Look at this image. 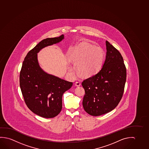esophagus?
<instances>
[{
  "mask_svg": "<svg viewBox=\"0 0 149 149\" xmlns=\"http://www.w3.org/2000/svg\"><path fill=\"white\" fill-rule=\"evenodd\" d=\"M75 85L77 86H79L81 85V83L80 81H77L75 82Z\"/></svg>",
  "mask_w": 149,
  "mask_h": 149,
  "instance_id": "34e87169",
  "label": "esophagus"
}]
</instances>
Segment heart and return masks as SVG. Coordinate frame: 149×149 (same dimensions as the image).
Instances as JSON below:
<instances>
[{"label":"heart","mask_w":149,"mask_h":149,"mask_svg":"<svg viewBox=\"0 0 149 149\" xmlns=\"http://www.w3.org/2000/svg\"><path fill=\"white\" fill-rule=\"evenodd\" d=\"M104 57L100 47L88 43L78 45L69 54L68 61L76 65L78 74L83 77L92 76L100 68Z\"/></svg>","instance_id":"heart-1"}]
</instances>
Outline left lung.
<instances>
[{"instance_id": "8db88e82", "label": "left lung", "mask_w": 149, "mask_h": 149, "mask_svg": "<svg viewBox=\"0 0 149 149\" xmlns=\"http://www.w3.org/2000/svg\"><path fill=\"white\" fill-rule=\"evenodd\" d=\"M106 56L101 69L82 83L85 90L83 108L91 116H99L113 110L123 96L126 69L118 50L106 41Z\"/></svg>"}]
</instances>
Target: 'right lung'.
Returning <instances> with one entry per match:
<instances>
[{"label":"right lung","instance_id":"right-lung-1","mask_svg":"<svg viewBox=\"0 0 149 149\" xmlns=\"http://www.w3.org/2000/svg\"><path fill=\"white\" fill-rule=\"evenodd\" d=\"M58 37L47 38L26 55L19 74V85L27 106L33 113L45 118L57 116L62 109V96L72 82L43 71L38 63L37 53L43 48L61 42Z\"/></svg>","mask_w":149,"mask_h":149}]
</instances>
